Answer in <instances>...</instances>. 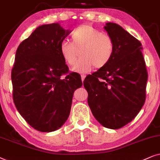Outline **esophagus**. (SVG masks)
Segmentation results:
<instances>
[{
	"instance_id": "esophagus-1",
	"label": "esophagus",
	"mask_w": 160,
	"mask_h": 160,
	"mask_svg": "<svg viewBox=\"0 0 160 160\" xmlns=\"http://www.w3.org/2000/svg\"><path fill=\"white\" fill-rule=\"evenodd\" d=\"M85 78H86V75H85V74H81V80H82V82L84 81Z\"/></svg>"
}]
</instances>
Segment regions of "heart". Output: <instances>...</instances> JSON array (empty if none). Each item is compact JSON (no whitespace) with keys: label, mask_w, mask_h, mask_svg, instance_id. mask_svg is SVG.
Returning a JSON list of instances; mask_svg holds the SVG:
<instances>
[{"label":"heart","mask_w":160,"mask_h":160,"mask_svg":"<svg viewBox=\"0 0 160 160\" xmlns=\"http://www.w3.org/2000/svg\"><path fill=\"white\" fill-rule=\"evenodd\" d=\"M72 42L63 40L59 45L60 54L69 66L78 61L80 52L82 58L73 70L78 72H88L96 68L105 67L114 54V42L110 36L102 33L91 25L80 26L72 32Z\"/></svg>","instance_id":"1"}]
</instances>
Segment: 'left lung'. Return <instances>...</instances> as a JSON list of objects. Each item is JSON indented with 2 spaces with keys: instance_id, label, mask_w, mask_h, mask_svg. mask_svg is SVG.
Masks as SVG:
<instances>
[{
  "instance_id": "8db88e82",
  "label": "left lung",
  "mask_w": 160,
  "mask_h": 160,
  "mask_svg": "<svg viewBox=\"0 0 160 160\" xmlns=\"http://www.w3.org/2000/svg\"><path fill=\"white\" fill-rule=\"evenodd\" d=\"M104 28L113 40V56L83 84L94 118L106 128L117 129L132 121L143 106L148 74L141 43L116 23L107 22Z\"/></svg>"
}]
</instances>
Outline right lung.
Returning a JSON list of instances; mask_svg holds the SVG:
<instances>
[{
  "instance_id": "obj_1",
  "label": "right lung",
  "mask_w": 160,
  "mask_h": 160,
  "mask_svg": "<svg viewBox=\"0 0 160 160\" xmlns=\"http://www.w3.org/2000/svg\"><path fill=\"white\" fill-rule=\"evenodd\" d=\"M70 32L57 22L42 25L16 51L12 70L14 105L27 123L42 132L62 127L69 118L74 91L82 85L80 76L68 72L59 51Z\"/></svg>"
}]
</instances>
